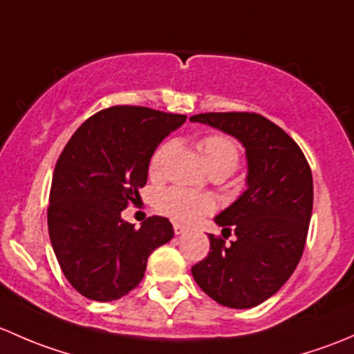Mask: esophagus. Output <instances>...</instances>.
Wrapping results in <instances>:
<instances>
[{
	"mask_svg": "<svg viewBox=\"0 0 354 354\" xmlns=\"http://www.w3.org/2000/svg\"><path fill=\"white\" fill-rule=\"evenodd\" d=\"M174 233H176V235H182V233H185V227H182V225L176 223V225H174Z\"/></svg>",
	"mask_w": 354,
	"mask_h": 354,
	"instance_id": "obj_1",
	"label": "esophagus"
}]
</instances>
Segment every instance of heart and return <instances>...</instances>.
<instances>
[{
	"label": "heart",
	"instance_id": "heart-1",
	"mask_svg": "<svg viewBox=\"0 0 354 354\" xmlns=\"http://www.w3.org/2000/svg\"><path fill=\"white\" fill-rule=\"evenodd\" d=\"M172 145L163 141L151 153L148 162L150 177H160L163 170V162L169 155ZM199 150L203 151L204 160L211 172L232 174L240 162V150L228 136L220 133H209L199 140ZM156 207L160 213L167 214L178 223H191L201 218L203 214L214 209V201L209 196L198 194L182 187H169L162 191L156 198Z\"/></svg>",
	"mask_w": 354,
	"mask_h": 354
}]
</instances>
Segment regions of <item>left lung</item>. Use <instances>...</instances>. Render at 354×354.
<instances>
[{
	"label": "left lung",
	"instance_id": "left-lung-1",
	"mask_svg": "<svg viewBox=\"0 0 354 354\" xmlns=\"http://www.w3.org/2000/svg\"><path fill=\"white\" fill-rule=\"evenodd\" d=\"M209 124L245 147L247 191L214 221L223 239L209 235V252L192 266L196 283L214 301L250 308L276 293L300 262L313 206L312 170L295 140L256 112H207ZM237 240L227 244L225 231Z\"/></svg>",
	"mask_w": 354,
	"mask_h": 354
}]
</instances>
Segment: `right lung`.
I'll return each instance as SVG.
<instances>
[{"mask_svg":"<svg viewBox=\"0 0 354 354\" xmlns=\"http://www.w3.org/2000/svg\"><path fill=\"white\" fill-rule=\"evenodd\" d=\"M187 115L114 105L86 119L54 167L47 227L69 285L95 301L134 290L156 247L174 236L167 218L134 228L121 211L147 185L151 153Z\"/></svg>","mask_w":354,"mask_h":354,"instance_id":"1","label":"right lung"}]
</instances>
